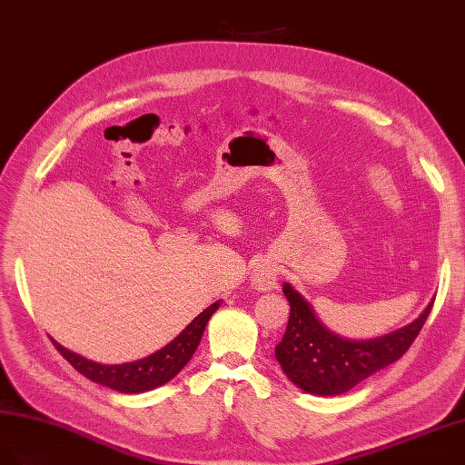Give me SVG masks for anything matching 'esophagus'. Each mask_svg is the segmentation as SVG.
I'll return each mask as SVG.
<instances>
[{"instance_id":"esophagus-1","label":"esophagus","mask_w":465,"mask_h":465,"mask_svg":"<svg viewBox=\"0 0 465 465\" xmlns=\"http://www.w3.org/2000/svg\"><path fill=\"white\" fill-rule=\"evenodd\" d=\"M278 275L280 268L275 266V262L262 258L254 263L252 272H250V283H252L254 290L258 292H272L278 285Z\"/></svg>"}]
</instances>
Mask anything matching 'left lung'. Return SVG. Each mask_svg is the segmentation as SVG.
Masks as SVG:
<instances>
[{
	"mask_svg": "<svg viewBox=\"0 0 465 465\" xmlns=\"http://www.w3.org/2000/svg\"><path fill=\"white\" fill-rule=\"evenodd\" d=\"M283 295L292 311L282 342L275 346V360L292 383L321 397L342 395L397 361L420 332L434 303L430 301L415 321L393 332L352 341L326 329L312 305L290 283H283Z\"/></svg>",
	"mask_w": 465,
	"mask_h": 465,
	"instance_id": "8db88e82",
	"label": "left lung"
}]
</instances>
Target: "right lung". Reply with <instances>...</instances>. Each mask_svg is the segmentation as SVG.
<instances>
[{"label": "right lung", "instance_id": "obj_1", "mask_svg": "<svg viewBox=\"0 0 465 465\" xmlns=\"http://www.w3.org/2000/svg\"><path fill=\"white\" fill-rule=\"evenodd\" d=\"M219 307L221 301H215L203 312H199L172 342L156 350L154 354L127 363H115V366L92 361L58 344L54 338H50V341H53L58 352L72 363L74 370H78L87 380L115 389L119 393H144L168 383L183 370L185 363L195 354L199 342H202L207 321Z\"/></svg>", "mask_w": 465, "mask_h": 465}]
</instances>
